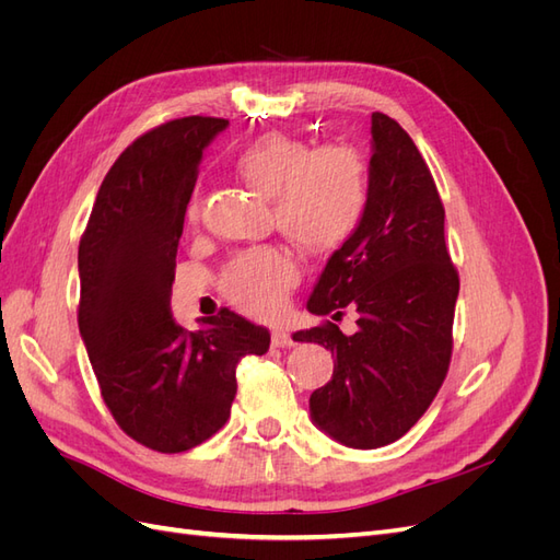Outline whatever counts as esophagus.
<instances>
[{"label":"esophagus","instance_id":"1","mask_svg":"<svg viewBox=\"0 0 560 560\" xmlns=\"http://www.w3.org/2000/svg\"><path fill=\"white\" fill-rule=\"evenodd\" d=\"M273 346L276 348H290V346H294V338H292V334H287L282 329H276L273 331Z\"/></svg>","mask_w":560,"mask_h":560}]
</instances>
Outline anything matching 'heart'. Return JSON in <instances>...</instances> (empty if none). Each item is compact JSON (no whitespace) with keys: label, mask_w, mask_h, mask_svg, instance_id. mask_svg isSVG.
Segmentation results:
<instances>
[{"label":"heart","mask_w":560,"mask_h":560,"mask_svg":"<svg viewBox=\"0 0 560 560\" xmlns=\"http://www.w3.org/2000/svg\"><path fill=\"white\" fill-rule=\"evenodd\" d=\"M235 173L273 198L276 224L301 249L327 254L341 247L362 224L369 206V167L362 151L331 142L311 147L292 135L270 132L247 144L233 161ZM198 219V206L189 208ZM296 282V261L278 245L235 254L222 276L226 299L245 313L278 311Z\"/></svg>","instance_id":"obj_1"}]
</instances>
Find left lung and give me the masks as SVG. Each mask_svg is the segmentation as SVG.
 <instances>
[{
    "mask_svg": "<svg viewBox=\"0 0 560 560\" xmlns=\"http://www.w3.org/2000/svg\"><path fill=\"white\" fill-rule=\"evenodd\" d=\"M457 292L430 167L409 132L374 112L366 212L308 299L311 313L331 319L354 308L358 331L325 322L294 334L336 354L331 381L311 395L315 425L350 448L409 432L446 378Z\"/></svg>",
    "mask_w": 560,
    "mask_h": 560,
    "instance_id": "left-lung-1",
    "label": "left lung"
}]
</instances>
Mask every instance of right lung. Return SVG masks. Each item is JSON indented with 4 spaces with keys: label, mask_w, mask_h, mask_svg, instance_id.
I'll use <instances>...</instances> for the list:
<instances>
[{
    "label": "right lung",
    "mask_w": 560,
    "mask_h": 560,
    "mask_svg": "<svg viewBox=\"0 0 560 560\" xmlns=\"http://www.w3.org/2000/svg\"><path fill=\"white\" fill-rule=\"evenodd\" d=\"M226 118L184 116L140 135L100 186L79 243V331L100 393L135 442L182 453L231 416L235 366L270 334L222 311L186 331L171 313L175 257L202 149Z\"/></svg>",
    "instance_id": "obj_1"
}]
</instances>
